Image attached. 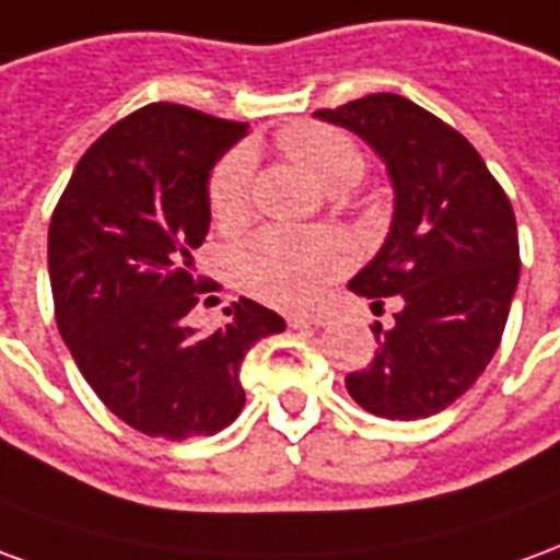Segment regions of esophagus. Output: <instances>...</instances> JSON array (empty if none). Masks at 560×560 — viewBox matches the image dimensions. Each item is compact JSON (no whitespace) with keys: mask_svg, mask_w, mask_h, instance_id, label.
<instances>
[{"mask_svg":"<svg viewBox=\"0 0 560 560\" xmlns=\"http://www.w3.org/2000/svg\"><path fill=\"white\" fill-rule=\"evenodd\" d=\"M328 313H289L287 323L289 328H323L328 325Z\"/></svg>","mask_w":560,"mask_h":560,"instance_id":"esophagus-1","label":"esophagus"}]
</instances>
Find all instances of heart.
I'll return each instance as SVG.
<instances>
[{"label": "heart", "mask_w": 560, "mask_h": 560, "mask_svg": "<svg viewBox=\"0 0 560 560\" xmlns=\"http://www.w3.org/2000/svg\"><path fill=\"white\" fill-rule=\"evenodd\" d=\"M280 153L301 165L328 192L352 189L364 177L368 160L359 141L328 122H289L277 132ZM210 217L223 229L247 223L253 208V160L237 147L217 162L208 180ZM352 265V247L331 229H261L237 249V283L249 295L277 307H304Z\"/></svg>", "instance_id": "obj_1"}]
</instances>
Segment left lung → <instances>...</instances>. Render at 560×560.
<instances>
[{"label": "left lung", "mask_w": 560, "mask_h": 560, "mask_svg": "<svg viewBox=\"0 0 560 560\" xmlns=\"http://www.w3.org/2000/svg\"><path fill=\"white\" fill-rule=\"evenodd\" d=\"M362 135L395 184V220L350 289L392 323H374V359L347 392L383 419H428L477 383L498 352L518 283L515 213L462 132L395 93L316 110Z\"/></svg>", "instance_id": "8db88e82"}]
</instances>
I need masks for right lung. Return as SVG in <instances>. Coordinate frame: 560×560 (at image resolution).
Instances as JSON below:
<instances>
[{"mask_svg": "<svg viewBox=\"0 0 560 560\" xmlns=\"http://www.w3.org/2000/svg\"><path fill=\"white\" fill-rule=\"evenodd\" d=\"M247 122L153 102L114 122L62 189L47 268L59 335L98 400L147 438H208L244 410L241 362L287 323L232 301L198 335L186 313L208 292L192 249L208 235L213 162Z\"/></svg>", "mask_w": 560, "mask_h": 560, "instance_id": "obj_1", "label": "right lung"}]
</instances>
